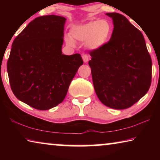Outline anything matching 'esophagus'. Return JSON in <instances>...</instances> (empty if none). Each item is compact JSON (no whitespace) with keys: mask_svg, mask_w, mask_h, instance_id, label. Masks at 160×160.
I'll use <instances>...</instances> for the list:
<instances>
[{"mask_svg":"<svg viewBox=\"0 0 160 160\" xmlns=\"http://www.w3.org/2000/svg\"><path fill=\"white\" fill-rule=\"evenodd\" d=\"M82 58L83 61L85 62V63H87V62L89 61V56L87 55V54H83Z\"/></svg>","mask_w":160,"mask_h":160,"instance_id":"34e87169","label":"esophagus"}]
</instances>
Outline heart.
<instances>
[{
    "mask_svg": "<svg viewBox=\"0 0 160 160\" xmlns=\"http://www.w3.org/2000/svg\"><path fill=\"white\" fill-rule=\"evenodd\" d=\"M112 32V27L107 20H93L82 25L74 27L70 31V36L78 41L86 42L91 49L102 47L108 41ZM67 44L73 47L75 43L71 38L66 37Z\"/></svg>",
    "mask_w": 160,
    "mask_h": 160,
    "instance_id": "heart-1",
    "label": "heart"
}]
</instances>
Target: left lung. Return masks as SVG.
Listing matches in <instances>:
<instances>
[{
  "label": "left lung",
  "mask_w": 160,
  "mask_h": 160,
  "mask_svg": "<svg viewBox=\"0 0 160 160\" xmlns=\"http://www.w3.org/2000/svg\"><path fill=\"white\" fill-rule=\"evenodd\" d=\"M113 30L110 40L90 51L94 90L105 106L115 109L131 107L148 92L151 85L152 60L139 29L125 16L107 13Z\"/></svg>",
  "instance_id": "obj_1"
}]
</instances>
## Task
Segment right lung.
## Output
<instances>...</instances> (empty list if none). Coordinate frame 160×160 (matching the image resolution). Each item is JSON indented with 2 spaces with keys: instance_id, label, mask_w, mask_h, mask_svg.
Returning a JSON list of instances; mask_svg holds the SVG:
<instances>
[{
  "instance_id": "add662e5",
  "label": "right lung",
  "mask_w": 160,
  "mask_h": 160,
  "mask_svg": "<svg viewBox=\"0 0 160 160\" xmlns=\"http://www.w3.org/2000/svg\"><path fill=\"white\" fill-rule=\"evenodd\" d=\"M66 20L54 15L38 17L12 42L7 63L10 88L34 109L48 110L63 102L83 64L80 54L62 53Z\"/></svg>"
}]
</instances>
